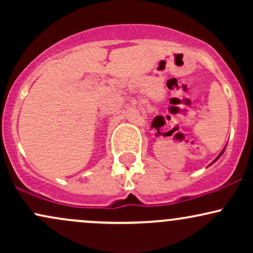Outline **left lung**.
I'll return each instance as SVG.
<instances>
[{
	"label": "left lung",
	"mask_w": 253,
	"mask_h": 253,
	"mask_svg": "<svg viewBox=\"0 0 253 253\" xmlns=\"http://www.w3.org/2000/svg\"><path fill=\"white\" fill-rule=\"evenodd\" d=\"M225 150H226V147H225V149H223V150L221 151V152H220V155L216 157V158H215V161H214V162H213V163H215V162L217 161V159H219V158H220V157H221V155H222V153H223V152H225ZM213 163H211V164H213Z\"/></svg>",
	"instance_id": "1"
}]
</instances>
